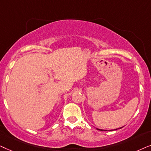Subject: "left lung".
Here are the masks:
<instances>
[{
    "mask_svg": "<svg viewBox=\"0 0 151 151\" xmlns=\"http://www.w3.org/2000/svg\"><path fill=\"white\" fill-rule=\"evenodd\" d=\"M123 128V127L119 128H118V129H120V128ZM96 129H97V130H101V131H106V130H101V129H98V128H96ZM117 130V129H114V130Z\"/></svg>",
    "mask_w": 151,
    "mask_h": 151,
    "instance_id": "1",
    "label": "left lung"
}]
</instances>
